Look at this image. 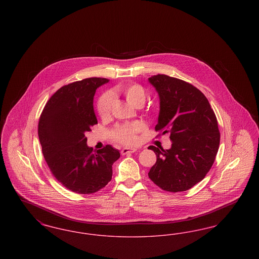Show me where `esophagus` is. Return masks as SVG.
Instances as JSON below:
<instances>
[{
    "instance_id": "1",
    "label": "esophagus",
    "mask_w": 259,
    "mask_h": 259,
    "mask_svg": "<svg viewBox=\"0 0 259 259\" xmlns=\"http://www.w3.org/2000/svg\"><path fill=\"white\" fill-rule=\"evenodd\" d=\"M136 148H122V150H121V154L122 155H126V154H130V153H133V152H135Z\"/></svg>"
}]
</instances>
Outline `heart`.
<instances>
[{"mask_svg": "<svg viewBox=\"0 0 259 259\" xmlns=\"http://www.w3.org/2000/svg\"><path fill=\"white\" fill-rule=\"evenodd\" d=\"M114 93L122 95L126 101L136 108H141L145 105L147 94L144 87L137 83H123L113 89ZM113 106V99L110 93L103 94L97 103V111L102 119H108L111 116ZM146 126L141 121H133L129 123L116 126L111 131L112 139L122 145L131 146L138 141V134L145 130Z\"/></svg>", "mask_w": 259, "mask_h": 259, "instance_id": "obj_1", "label": "heart"}]
</instances>
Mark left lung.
Returning <instances> with one entry per match:
<instances>
[{"instance_id":"obj_1","label":"left lung","mask_w":259,"mask_h":259,"mask_svg":"<svg viewBox=\"0 0 259 259\" xmlns=\"http://www.w3.org/2000/svg\"><path fill=\"white\" fill-rule=\"evenodd\" d=\"M160 99L156 131L170 133L172 147L150 146L156 163L149 179L161 189L185 191L201 182L211 168L221 141L214 112L206 96L192 84L166 74L148 78Z\"/></svg>"}]
</instances>
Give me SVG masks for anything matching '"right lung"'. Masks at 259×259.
Segmentation results:
<instances>
[{
  "label": "right lung",
  "instance_id": "right-lung-1",
  "mask_svg": "<svg viewBox=\"0 0 259 259\" xmlns=\"http://www.w3.org/2000/svg\"><path fill=\"white\" fill-rule=\"evenodd\" d=\"M107 82V78L89 77L62 87L38 120V139L50 171L75 193L92 194L105 187L111 182L112 164L120 157L111 145L95 152L87 145L85 133L98 123L93 98L96 89Z\"/></svg>",
  "mask_w": 259,
  "mask_h": 259
}]
</instances>
